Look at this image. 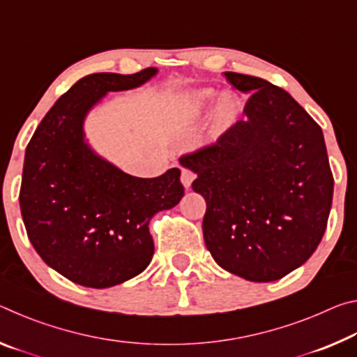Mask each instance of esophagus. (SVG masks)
<instances>
[{"label": "esophagus", "instance_id": "obj_1", "mask_svg": "<svg viewBox=\"0 0 357 357\" xmlns=\"http://www.w3.org/2000/svg\"><path fill=\"white\" fill-rule=\"evenodd\" d=\"M193 179H195V174H193L190 170H187V168H183V170H181V183H183L185 189H189L192 185Z\"/></svg>", "mask_w": 357, "mask_h": 357}]
</instances>
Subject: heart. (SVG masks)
<instances>
[{"label": "heart", "instance_id": "b5f03b06", "mask_svg": "<svg viewBox=\"0 0 357 357\" xmlns=\"http://www.w3.org/2000/svg\"><path fill=\"white\" fill-rule=\"evenodd\" d=\"M217 98L213 88H198L187 91L179 102V112L187 119H198L209 110ZM239 110V99L231 93L222 94L215 105V119L219 124H228L236 118Z\"/></svg>", "mask_w": 357, "mask_h": 357}]
</instances>
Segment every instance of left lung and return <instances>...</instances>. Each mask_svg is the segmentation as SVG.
I'll use <instances>...</instances> for the list:
<instances>
[{"label": "left lung", "mask_w": 357, "mask_h": 357, "mask_svg": "<svg viewBox=\"0 0 357 357\" xmlns=\"http://www.w3.org/2000/svg\"><path fill=\"white\" fill-rule=\"evenodd\" d=\"M250 94L215 144L183 159L206 200L203 236L215 263L250 282H274L312 257L334 192L323 130L285 89L225 72Z\"/></svg>", "instance_id": "1"}]
</instances>
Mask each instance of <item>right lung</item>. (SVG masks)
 <instances>
[{
    "label": "right lung",
    "mask_w": 357,
    "mask_h": 357,
    "mask_svg": "<svg viewBox=\"0 0 357 357\" xmlns=\"http://www.w3.org/2000/svg\"><path fill=\"white\" fill-rule=\"evenodd\" d=\"M157 68L78 80L40 121L25 151L20 209L39 257L74 283L119 285L154 255L149 220L184 195L179 168L157 178L119 170L89 146L84 119L108 93L142 86Z\"/></svg>",
    "instance_id": "right-lung-1"
}]
</instances>
